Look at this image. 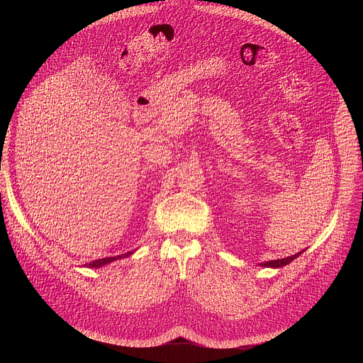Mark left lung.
I'll return each mask as SVG.
<instances>
[{
    "label": "left lung",
    "mask_w": 363,
    "mask_h": 363,
    "mask_svg": "<svg viewBox=\"0 0 363 363\" xmlns=\"http://www.w3.org/2000/svg\"><path fill=\"white\" fill-rule=\"evenodd\" d=\"M304 250L293 254V255H289V257H284V258H279V260H270V262H264V263H260L262 267H270V269H280V267H284L287 264H290L294 258H297Z\"/></svg>",
    "instance_id": "1"
}]
</instances>
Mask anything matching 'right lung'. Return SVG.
Masks as SVG:
<instances>
[{"label": "right lung", "instance_id": "1", "mask_svg": "<svg viewBox=\"0 0 363 363\" xmlns=\"http://www.w3.org/2000/svg\"><path fill=\"white\" fill-rule=\"evenodd\" d=\"M135 251H129V252H125V254H121V255H113V257H105V258H99V260H94V262H91V263H89V264H84V267H89V269H100V267H103V266H106V264H111L112 262H115V260H121V258H126V257H129V255H132Z\"/></svg>", "mask_w": 363, "mask_h": 363}]
</instances>
